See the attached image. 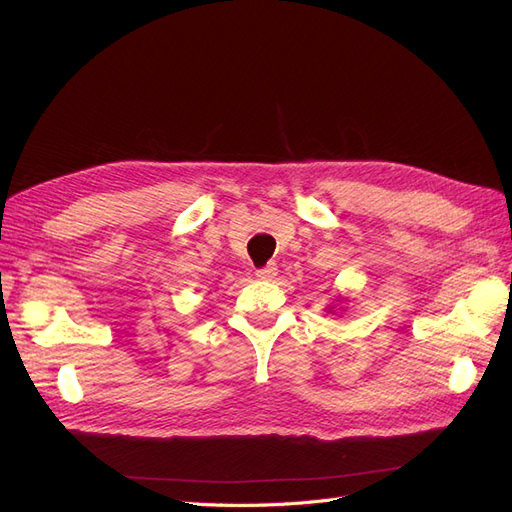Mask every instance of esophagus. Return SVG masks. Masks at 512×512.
<instances>
[{"mask_svg":"<svg viewBox=\"0 0 512 512\" xmlns=\"http://www.w3.org/2000/svg\"><path fill=\"white\" fill-rule=\"evenodd\" d=\"M275 275H277V267H275V265H267V267H262V269L256 271L258 280H265V282L275 280Z\"/></svg>","mask_w":512,"mask_h":512,"instance_id":"obj_1","label":"esophagus"}]
</instances>
